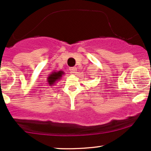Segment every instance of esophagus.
<instances>
[{
  "label": "esophagus",
  "mask_w": 151,
  "mask_h": 151,
  "mask_svg": "<svg viewBox=\"0 0 151 151\" xmlns=\"http://www.w3.org/2000/svg\"><path fill=\"white\" fill-rule=\"evenodd\" d=\"M70 70L72 73L74 74V73H76V72H77V68H75V67H72V68H70Z\"/></svg>",
  "instance_id": "34e87169"
}]
</instances>
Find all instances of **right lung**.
<instances>
[{
  "label": "right lung",
  "instance_id": "obj_1",
  "mask_svg": "<svg viewBox=\"0 0 151 151\" xmlns=\"http://www.w3.org/2000/svg\"><path fill=\"white\" fill-rule=\"evenodd\" d=\"M63 74H65V73L62 70L52 72L47 77V80L48 82V84L51 86H54L56 83V82H58V81L60 79V78L63 77Z\"/></svg>",
  "mask_w": 151,
  "mask_h": 151
}]
</instances>
